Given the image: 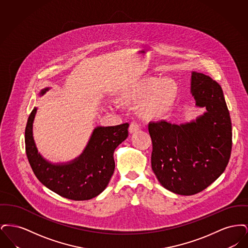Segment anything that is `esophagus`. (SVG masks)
Instances as JSON below:
<instances>
[{
  "mask_svg": "<svg viewBox=\"0 0 248 248\" xmlns=\"http://www.w3.org/2000/svg\"><path fill=\"white\" fill-rule=\"evenodd\" d=\"M140 130V125H139V124H137V123H135V122H133V123H131L129 125V132L131 134H133V133H136L137 131H139Z\"/></svg>",
  "mask_w": 248,
  "mask_h": 248,
  "instance_id": "34e87169",
  "label": "esophagus"
}]
</instances>
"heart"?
Here are the masks:
<instances>
[{
  "mask_svg": "<svg viewBox=\"0 0 248 248\" xmlns=\"http://www.w3.org/2000/svg\"><path fill=\"white\" fill-rule=\"evenodd\" d=\"M178 87L173 79L144 76L124 87L119 99L124 103L140 104L142 115L148 120H162L177 102Z\"/></svg>",
  "mask_w": 248,
  "mask_h": 248,
  "instance_id": "b5f03b06",
  "label": "heart"
}]
</instances>
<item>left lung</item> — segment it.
Returning a JSON list of instances; mask_svg holds the SVG:
<instances>
[{"label":"left lung","mask_w":248,"mask_h":248,"mask_svg":"<svg viewBox=\"0 0 248 248\" xmlns=\"http://www.w3.org/2000/svg\"><path fill=\"white\" fill-rule=\"evenodd\" d=\"M191 93L206 111L196 121L149 124L153 142L152 168L162 186L180 195L206 189L229 163L232 132L221 86L211 77L192 72Z\"/></svg>","instance_id":"obj_1"}]
</instances>
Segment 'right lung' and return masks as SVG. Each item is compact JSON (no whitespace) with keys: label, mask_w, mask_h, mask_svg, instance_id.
I'll return each mask as SVG.
<instances>
[{"label":"right lung","mask_w":248,"mask_h":248,"mask_svg":"<svg viewBox=\"0 0 248 248\" xmlns=\"http://www.w3.org/2000/svg\"><path fill=\"white\" fill-rule=\"evenodd\" d=\"M36 110L34 108L31 112L25 130L26 154L36 177L48 189L71 200H89L101 193L114 172V150L128 137L129 124L96 127L77 159L66 165H52L36 149L32 137Z\"/></svg>","instance_id":"right-lung-1"}]
</instances>
